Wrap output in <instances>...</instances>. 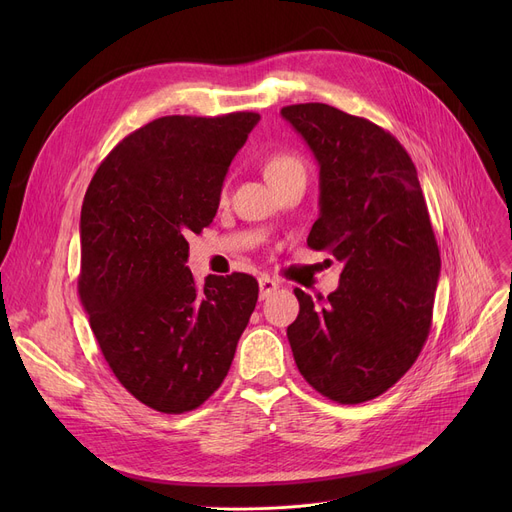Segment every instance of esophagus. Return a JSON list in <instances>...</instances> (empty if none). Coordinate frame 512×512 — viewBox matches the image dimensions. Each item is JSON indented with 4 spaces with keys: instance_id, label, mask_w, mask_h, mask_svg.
<instances>
[{
    "instance_id": "1",
    "label": "esophagus",
    "mask_w": 512,
    "mask_h": 512,
    "mask_svg": "<svg viewBox=\"0 0 512 512\" xmlns=\"http://www.w3.org/2000/svg\"><path fill=\"white\" fill-rule=\"evenodd\" d=\"M280 286H282V284H280L278 280H274V278H270V276H261V278H259V297H261V299H267V297H270L272 292H276Z\"/></svg>"
}]
</instances>
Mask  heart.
Here are the masks:
<instances>
[{
  "label": "heart",
  "mask_w": 512,
  "mask_h": 512,
  "mask_svg": "<svg viewBox=\"0 0 512 512\" xmlns=\"http://www.w3.org/2000/svg\"><path fill=\"white\" fill-rule=\"evenodd\" d=\"M263 174L274 188H280L288 182L307 178L305 161L292 151H274L263 159ZM226 195V188H222V197Z\"/></svg>",
  "instance_id": "b5f03b06"
}]
</instances>
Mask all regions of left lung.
Segmentation results:
<instances>
[{
    "label": "left lung",
    "mask_w": 512,
    "mask_h": 512,
    "mask_svg": "<svg viewBox=\"0 0 512 512\" xmlns=\"http://www.w3.org/2000/svg\"><path fill=\"white\" fill-rule=\"evenodd\" d=\"M319 164V218L307 245L344 263L328 299L294 288L286 336L303 378L359 405L392 388L432 328L440 249L407 149L388 130L326 103L282 107Z\"/></svg>",
    "instance_id": "obj_1"
}]
</instances>
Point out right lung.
<instances>
[{
    "label": "right lung",
    "mask_w": 512,
    "mask_h": 512,
    "mask_svg": "<svg viewBox=\"0 0 512 512\" xmlns=\"http://www.w3.org/2000/svg\"><path fill=\"white\" fill-rule=\"evenodd\" d=\"M255 112L164 116L130 132L97 168L80 211L78 294L118 382L149 409L201 407L232 365L259 297L249 274L184 265L186 236L220 205Z\"/></svg>",
    "instance_id": "add662e5"
}]
</instances>
